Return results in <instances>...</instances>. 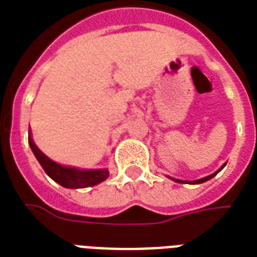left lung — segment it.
<instances>
[{
    "mask_svg": "<svg viewBox=\"0 0 257 257\" xmlns=\"http://www.w3.org/2000/svg\"><path fill=\"white\" fill-rule=\"evenodd\" d=\"M224 166H226V164H223L222 167L219 168L218 171H215V172H213V174H211V175H208V177L201 178V179H196V181H182V179H175V178H171V177H168V178H170V179H172V181H175V182H178V183H190V185H198V183L207 182V181H209L211 178L215 177V175H216V174H218V172L220 171V170H222V168L224 167Z\"/></svg>",
    "mask_w": 257,
    "mask_h": 257,
    "instance_id": "left-lung-1",
    "label": "left lung"
}]
</instances>
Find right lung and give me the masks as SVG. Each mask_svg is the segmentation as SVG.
<instances>
[{
  "instance_id": "1",
  "label": "right lung",
  "mask_w": 257,
  "mask_h": 257,
  "mask_svg": "<svg viewBox=\"0 0 257 257\" xmlns=\"http://www.w3.org/2000/svg\"><path fill=\"white\" fill-rule=\"evenodd\" d=\"M29 144L31 151L37 157L39 164L42 166L45 172L49 175L54 182L67 189H83L95 186L109 177V171L106 168H94V170H82V168L68 167L59 163L53 162L52 159L41 151L31 137V130L29 131Z\"/></svg>"
}]
</instances>
